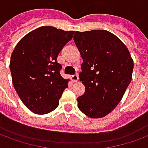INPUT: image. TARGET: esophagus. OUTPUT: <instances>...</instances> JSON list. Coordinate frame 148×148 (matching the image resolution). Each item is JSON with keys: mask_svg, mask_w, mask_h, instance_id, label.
<instances>
[{"mask_svg": "<svg viewBox=\"0 0 148 148\" xmlns=\"http://www.w3.org/2000/svg\"><path fill=\"white\" fill-rule=\"evenodd\" d=\"M71 78L73 82H77V81H78V75L77 74H74V75L71 76Z\"/></svg>", "mask_w": 148, "mask_h": 148, "instance_id": "1", "label": "esophagus"}]
</instances>
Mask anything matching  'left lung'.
Listing matches in <instances>:
<instances>
[{
  "mask_svg": "<svg viewBox=\"0 0 148 148\" xmlns=\"http://www.w3.org/2000/svg\"><path fill=\"white\" fill-rule=\"evenodd\" d=\"M83 63L79 74L85 93L77 98L79 110L89 118L110 113L121 101L132 80L133 60L117 36L104 29L75 31Z\"/></svg>",
  "mask_w": 148,
  "mask_h": 148,
  "instance_id": "1",
  "label": "left lung"
}]
</instances>
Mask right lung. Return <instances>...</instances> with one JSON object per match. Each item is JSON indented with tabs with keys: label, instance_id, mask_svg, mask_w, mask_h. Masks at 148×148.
<instances>
[{
	"label": "right lung",
	"instance_id": "obj_1",
	"mask_svg": "<svg viewBox=\"0 0 148 148\" xmlns=\"http://www.w3.org/2000/svg\"><path fill=\"white\" fill-rule=\"evenodd\" d=\"M74 31L40 27L25 35L10 60L12 79L19 98L33 113L45 114L59 105L69 79L60 75L56 59Z\"/></svg>",
	"mask_w": 148,
	"mask_h": 148
}]
</instances>
